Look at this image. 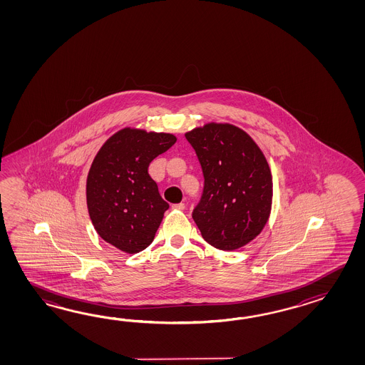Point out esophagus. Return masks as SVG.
Instances as JSON below:
<instances>
[{"mask_svg":"<svg viewBox=\"0 0 365 365\" xmlns=\"http://www.w3.org/2000/svg\"><path fill=\"white\" fill-rule=\"evenodd\" d=\"M172 209L185 210V203H176V205H172Z\"/></svg>","mask_w":365,"mask_h":365,"instance_id":"esophagus-1","label":"esophagus"}]
</instances>
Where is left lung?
<instances>
[{
    "label": "left lung",
    "mask_w": 365,
    "mask_h": 365,
    "mask_svg": "<svg viewBox=\"0 0 365 365\" xmlns=\"http://www.w3.org/2000/svg\"><path fill=\"white\" fill-rule=\"evenodd\" d=\"M201 163L205 186L193 219L202 237L220 250L255 240L267 223L272 176L262 150L228 123H207L185 133Z\"/></svg>",
    "instance_id": "obj_1"
}]
</instances>
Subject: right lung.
<instances>
[{"instance_id":"right-lung-1","label":"right lung","mask_w":365,"mask_h":365,"mask_svg":"<svg viewBox=\"0 0 365 365\" xmlns=\"http://www.w3.org/2000/svg\"><path fill=\"white\" fill-rule=\"evenodd\" d=\"M176 140L171 133L126 126L93 158L86 181L88 215L101 239L124 253L148 248L170 207L148 170Z\"/></svg>"}]
</instances>
